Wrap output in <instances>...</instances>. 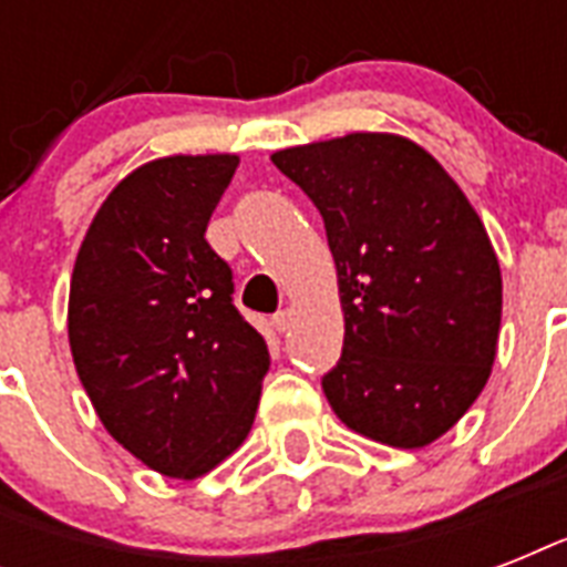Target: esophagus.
I'll use <instances>...</instances> for the list:
<instances>
[{
  "instance_id": "esophagus-1",
  "label": "esophagus",
  "mask_w": 567,
  "mask_h": 567,
  "mask_svg": "<svg viewBox=\"0 0 567 567\" xmlns=\"http://www.w3.org/2000/svg\"><path fill=\"white\" fill-rule=\"evenodd\" d=\"M270 323H274L276 332H285V329L291 327V311H288V309L276 311L274 318H270Z\"/></svg>"
}]
</instances>
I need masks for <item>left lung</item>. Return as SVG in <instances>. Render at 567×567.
I'll use <instances>...</instances> for the list:
<instances>
[{
    "label": "left lung",
    "instance_id": "obj_1",
    "mask_svg": "<svg viewBox=\"0 0 567 567\" xmlns=\"http://www.w3.org/2000/svg\"><path fill=\"white\" fill-rule=\"evenodd\" d=\"M270 162L318 205L336 258L344 353L323 377L364 439L421 450L483 394L497 359L501 261L456 179L421 144L350 132Z\"/></svg>",
    "mask_w": 567,
    "mask_h": 567
}]
</instances>
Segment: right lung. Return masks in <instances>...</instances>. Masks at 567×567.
I'll list each match as a JSON object with an SVG mask.
<instances>
[{"instance_id": "right-lung-1", "label": "right lung", "mask_w": 567, "mask_h": 567, "mask_svg": "<svg viewBox=\"0 0 567 567\" xmlns=\"http://www.w3.org/2000/svg\"><path fill=\"white\" fill-rule=\"evenodd\" d=\"M235 153L164 155L117 182L75 256L66 336L75 373L117 444L162 476L196 480L256 421L265 338L231 306L205 240Z\"/></svg>"}]
</instances>
